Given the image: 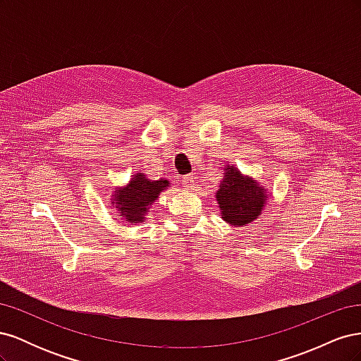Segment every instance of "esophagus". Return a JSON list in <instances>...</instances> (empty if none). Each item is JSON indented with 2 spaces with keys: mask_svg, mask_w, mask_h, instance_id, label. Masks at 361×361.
Segmentation results:
<instances>
[{
  "mask_svg": "<svg viewBox=\"0 0 361 361\" xmlns=\"http://www.w3.org/2000/svg\"><path fill=\"white\" fill-rule=\"evenodd\" d=\"M182 185H183L185 190L191 191L195 187V176H194V174H187V176H183Z\"/></svg>",
  "mask_w": 361,
  "mask_h": 361,
  "instance_id": "34e87169",
  "label": "esophagus"
}]
</instances>
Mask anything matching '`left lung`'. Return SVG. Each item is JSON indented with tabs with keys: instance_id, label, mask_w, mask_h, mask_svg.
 Returning a JSON list of instances; mask_svg holds the SVG:
<instances>
[{
	"instance_id": "8db88e82",
	"label": "left lung",
	"mask_w": 361,
	"mask_h": 361,
	"mask_svg": "<svg viewBox=\"0 0 361 361\" xmlns=\"http://www.w3.org/2000/svg\"><path fill=\"white\" fill-rule=\"evenodd\" d=\"M224 179L216 191L223 220L233 226H245L260 215L268 195L260 183L243 176L233 166H227Z\"/></svg>"
}]
</instances>
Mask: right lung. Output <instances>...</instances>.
Here are the masks:
<instances>
[{
  "mask_svg": "<svg viewBox=\"0 0 361 361\" xmlns=\"http://www.w3.org/2000/svg\"><path fill=\"white\" fill-rule=\"evenodd\" d=\"M167 187L169 180H149L145 178V174H134L128 187L114 192L116 207L120 211V216H123L125 221L129 223H143L149 206Z\"/></svg>",
  "mask_w": 361,
  "mask_h": 361,
  "instance_id": "obj_1",
  "label": "right lung"
}]
</instances>
